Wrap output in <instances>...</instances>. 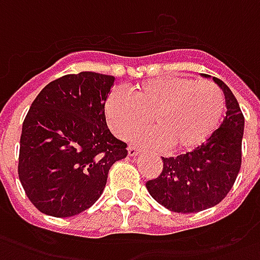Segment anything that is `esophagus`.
<instances>
[{"label":"esophagus","mask_w":260,"mask_h":260,"mask_svg":"<svg viewBox=\"0 0 260 260\" xmlns=\"http://www.w3.org/2000/svg\"><path fill=\"white\" fill-rule=\"evenodd\" d=\"M128 155H130V156H136V155H138V153H140V149L138 148H136V147H128Z\"/></svg>","instance_id":"34e87169"}]
</instances>
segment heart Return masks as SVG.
<instances>
[{
    "instance_id": "1",
    "label": "heart",
    "mask_w": 260,
    "mask_h": 260,
    "mask_svg": "<svg viewBox=\"0 0 260 260\" xmlns=\"http://www.w3.org/2000/svg\"><path fill=\"white\" fill-rule=\"evenodd\" d=\"M224 109V94L215 83L164 76L134 87L132 98L120 91L111 92L105 117L113 134L122 140L148 127L152 119L156 130L137 134L134 140L138 144L190 152L217 132Z\"/></svg>"
}]
</instances>
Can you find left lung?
<instances>
[{"mask_svg":"<svg viewBox=\"0 0 260 260\" xmlns=\"http://www.w3.org/2000/svg\"><path fill=\"white\" fill-rule=\"evenodd\" d=\"M213 80L226 96L227 112L220 127L192 152L162 158L160 174L145 184L153 200L172 212L195 213L217 205L241 168L244 115L230 88L217 77Z\"/></svg>","mask_w":260,"mask_h":260,"instance_id":"1","label":"left lung"}]
</instances>
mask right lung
<instances>
[{
	"mask_svg": "<svg viewBox=\"0 0 260 260\" xmlns=\"http://www.w3.org/2000/svg\"><path fill=\"white\" fill-rule=\"evenodd\" d=\"M113 76L65 75L40 91L24 117L18 174L40 212L70 217L101 197L111 166L127 156V144L113 137L105 101Z\"/></svg>",
	"mask_w": 260,
	"mask_h": 260,
	"instance_id": "add662e5",
	"label": "right lung"
}]
</instances>
